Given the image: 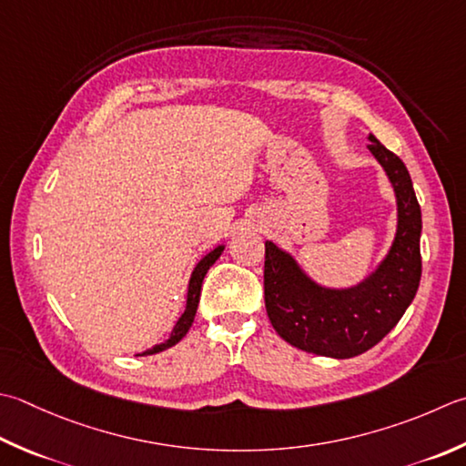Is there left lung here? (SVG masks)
Returning a JSON list of instances; mask_svg holds the SVG:
<instances>
[{
	"mask_svg": "<svg viewBox=\"0 0 466 466\" xmlns=\"http://www.w3.org/2000/svg\"><path fill=\"white\" fill-rule=\"evenodd\" d=\"M370 151L384 167L398 204L394 242L380 267L350 289L309 279L277 244L264 242V305L275 331L295 348L348 360L371 350L394 329L422 277V214L404 161L370 135Z\"/></svg>",
	"mask_w": 466,
	"mask_h": 466,
	"instance_id": "8db88e82",
	"label": "left lung"
}]
</instances>
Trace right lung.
I'll return each mask as SVG.
<instances>
[{"instance_id":"obj_1","label":"right lung","mask_w":466,"mask_h":466,"mask_svg":"<svg viewBox=\"0 0 466 466\" xmlns=\"http://www.w3.org/2000/svg\"><path fill=\"white\" fill-rule=\"evenodd\" d=\"M224 252V246H218V248H214L212 252H208L206 257L199 260L196 264L194 272H191V279H189V285H187V303H186V311L181 313V317L177 319L176 327L171 329V335L167 341H163L159 345H155V348L143 351L139 355H153V353H159L163 350L167 348H173L177 341H181L186 337V333L189 331L191 323H194V317H196V311H198V303H199V293H202V282H204V277L206 272L209 270V267L220 258V254Z\"/></svg>"}]
</instances>
